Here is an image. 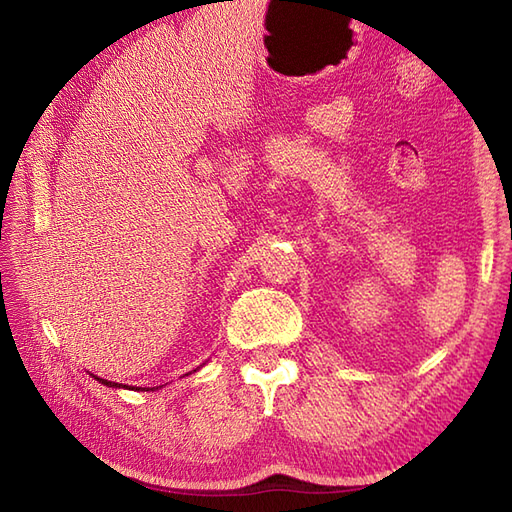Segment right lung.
I'll use <instances>...</instances> for the list:
<instances>
[{"instance_id": "1", "label": "right lung", "mask_w": 512, "mask_h": 512, "mask_svg": "<svg viewBox=\"0 0 512 512\" xmlns=\"http://www.w3.org/2000/svg\"><path fill=\"white\" fill-rule=\"evenodd\" d=\"M96 380H99V383H103V385H107V387H125L123 383H112V380H105V378H96Z\"/></svg>"}]
</instances>
